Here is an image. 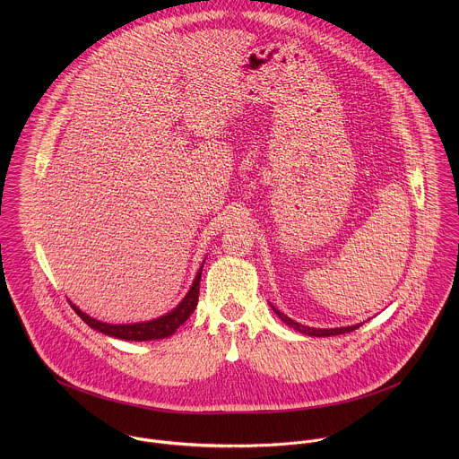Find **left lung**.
<instances>
[{
  "label": "left lung",
  "instance_id": "left-lung-1",
  "mask_svg": "<svg viewBox=\"0 0 459 459\" xmlns=\"http://www.w3.org/2000/svg\"><path fill=\"white\" fill-rule=\"evenodd\" d=\"M272 309H273V313L286 324V325H290L291 328H295V330H299L300 333H306V335H316V337H327V335H339V333H346V332H351V330H355V328L360 327L362 324H357V325H351V327H341V328H313V327H306V325H300V324H297V322H293L291 318H288L284 313H281L279 309H275L273 306H270Z\"/></svg>",
  "mask_w": 459,
  "mask_h": 459
}]
</instances>
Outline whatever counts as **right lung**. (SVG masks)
<instances>
[{
  "label": "right lung",
  "mask_w": 459,
  "mask_h": 459,
  "mask_svg": "<svg viewBox=\"0 0 459 459\" xmlns=\"http://www.w3.org/2000/svg\"><path fill=\"white\" fill-rule=\"evenodd\" d=\"M203 268V264H201ZM201 268L196 273V279L189 290V293L184 297V300L168 315L152 320V322H141V324H129V325H111V324H104L99 322L91 316H88L86 313H82L77 306H72V309L75 311V315L93 330H99L106 335L117 337V339H126V341H152V339H164L175 333V330L180 327L196 309L197 297H199V281H201Z\"/></svg>",
  "instance_id": "obj_1"
}]
</instances>
